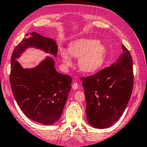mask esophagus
Here are the masks:
<instances>
[{
  "instance_id": "34e87169",
  "label": "esophagus",
  "mask_w": 147,
  "mask_h": 147,
  "mask_svg": "<svg viewBox=\"0 0 147 147\" xmlns=\"http://www.w3.org/2000/svg\"><path fill=\"white\" fill-rule=\"evenodd\" d=\"M78 87H79V86H78V84L77 82H74L73 84V85H72V88H73V89L74 90H77Z\"/></svg>"
}]
</instances>
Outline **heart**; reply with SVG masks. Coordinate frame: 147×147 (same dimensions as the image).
<instances>
[{
  "instance_id": "heart-1",
  "label": "heart",
  "mask_w": 147,
  "mask_h": 147,
  "mask_svg": "<svg viewBox=\"0 0 147 147\" xmlns=\"http://www.w3.org/2000/svg\"><path fill=\"white\" fill-rule=\"evenodd\" d=\"M59 54L65 67L73 65L72 57L79 58L78 67L84 73H93L103 66L107 56V49L103 44L94 39L81 38L71 42L69 50L59 49Z\"/></svg>"
}]
</instances>
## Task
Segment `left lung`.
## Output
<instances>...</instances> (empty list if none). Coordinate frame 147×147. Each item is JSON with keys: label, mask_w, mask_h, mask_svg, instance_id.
I'll return each instance as SVG.
<instances>
[{"label": "left lung", "mask_w": 147, "mask_h": 147, "mask_svg": "<svg viewBox=\"0 0 147 147\" xmlns=\"http://www.w3.org/2000/svg\"><path fill=\"white\" fill-rule=\"evenodd\" d=\"M123 52L111 67L94 75L81 78L86 101L88 122L104 129L119 120L131 97L134 87L131 54L122 44Z\"/></svg>", "instance_id": "obj_1"}]
</instances>
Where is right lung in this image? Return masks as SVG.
Wrapping results in <instances>:
<instances>
[{
  "instance_id": "1",
  "label": "right lung",
  "mask_w": 147,
  "mask_h": 147,
  "mask_svg": "<svg viewBox=\"0 0 147 147\" xmlns=\"http://www.w3.org/2000/svg\"><path fill=\"white\" fill-rule=\"evenodd\" d=\"M16 46L11 57L10 80L13 97L25 116L36 122L51 125L61 118L71 90V77L55 71L47 57L36 67L23 69L17 60L25 49L35 47L56 57L57 46L52 38L32 32Z\"/></svg>"
}]
</instances>
